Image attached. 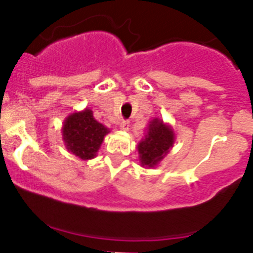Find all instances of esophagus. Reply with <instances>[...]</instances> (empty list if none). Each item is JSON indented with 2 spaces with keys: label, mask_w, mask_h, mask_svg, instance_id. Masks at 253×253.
Here are the masks:
<instances>
[{
  "label": "esophagus",
  "mask_w": 253,
  "mask_h": 253,
  "mask_svg": "<svg viewBox=\"0 0 253 253\" xmlns=\"http://www.w3.org/2000/svg\"><path fill=\"white\" fill-rule=\"evenodd\" d=\"M119 126L122 130H128L129 126H130V123H129L128 120H122V122L119 123Z\"/></svg>",
  "instance_id": "1"
}]
</instances>
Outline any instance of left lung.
I'll list each match as a JSON object with an SVG mask.
<instances>
[{
	"mask_svg": "<svg viewBox=\"0 0 253 253\" xmlns=\"http://www.w3.org/2000/svg\"><path fill=\"white\" fill-rule=\"evenodd\" d=\"M146 137L138 143L140 165L153 169L165 158L175 143V133L163 120L153 119L149 122Z\"/></svg>",
	"mask_w": 253,
	"mask_h": 253,
	"instance_id": "8db88e82",
	"label": "left lung"
}]
</instances>
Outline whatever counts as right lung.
Returning <instances> with one entry per match:
<instances>
[{
	"instance_id": "1",
	"label": "right lung",
	"mask_w": 253,
	"mask_h": 253,
	"mask_svg": "<svg viewBox=\"0 0 253 253\" xmlns=\"http://www.w3.org/2000/svg\"><path fill=\"white\" fill-rule=\"evenodd\" d=\"M109 129L93 118L90 109L71 114L64 120L62 135L67 149L86 161L96 156Z\"/></svg>"
}]
</instances>
